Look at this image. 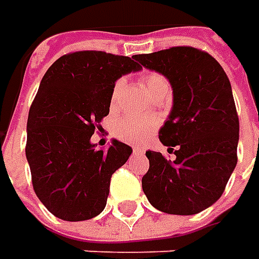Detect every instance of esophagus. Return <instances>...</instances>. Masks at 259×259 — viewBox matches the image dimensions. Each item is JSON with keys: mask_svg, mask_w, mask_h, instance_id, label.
<instances>
[{"mask_svg": "<svg viewBox=\"0 0 259 259\" xmlns=\"http://www.w3.org/2000/svg\"><path fill=\"white\" fill-rule=\"evenodd\" d=\"M133 154H134V155H143V154H144V150H143V148H137V147H134V148H133Z\"/></svg>", "mask_w": 259, "mask_h": 259, "instance_id": "34e87169", "label": "esophagus"}]
</instances>
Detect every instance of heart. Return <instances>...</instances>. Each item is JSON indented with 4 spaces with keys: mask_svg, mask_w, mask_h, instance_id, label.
<instances>
[{
    "mask_svg": "<svg viewBox=\"0 0 259 259\" xmlns=\"http://www.w3.org/2000/svg\"><path fill=\"white\" fill-rule=\"evenodd\" d=\"M144 88L147 92H153L154 89L168 86L167 77L158 72H150L143 79ZM124 86V79H118L115 82L112 89V101H116L118 95ZM160 124L158 118L155 116H134V115H126L124 118L118 119L115 124L114 133L115 135L128 144H144L145 141L151 137V134L157 130Z\"/></svg>",
    "mask_w": 259,
    "mask_h": 259,
    "instance_id": "obj_1",
    "label": "heart"
}]
</instances>
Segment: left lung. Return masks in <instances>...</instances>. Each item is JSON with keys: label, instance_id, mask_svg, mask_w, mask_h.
I'll return each mask as SVG.
<instances>
[{"label": "left lung", "instance_id": "1", "mask_svg": "<svg viewBox=\"0 0 259 259\" xmlns=\"http://www.w3.org/2000/svg\"><path fill=\"white\" fill-rule=\"evenodd\" d=\"M134 59L164 75L173 88V109L158 138L176 147L170 148L176 160L147 151L143 190L164 213H199L222 196L238 161L239 119L231 82L216 59L196 47L177 46Z\"/></svg>", "mask_w": 259, "mask_h": 259}]
</instances>
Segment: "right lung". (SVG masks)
<instances>
[{
  "label": "right lung",
  "instance_id": "right-lung-1",
  "mask_svg": "<svg viewBox=\"0 0 259 259\" xmlns=\"http://www.w3.org/2000/svg\"><path fill=\"white\" fill-rule=\"evenodd\" d=\"M131 57L98 50L62 56L41 79L27 121L25 155L37 197L50 213L88 221L105 209L112 174L133 150L121 141L91 144L109 114L118 77L140 70Z\"/></svg>",
  "mask_w": 259,
  "mask_h": 259
}]
</instances>
